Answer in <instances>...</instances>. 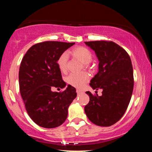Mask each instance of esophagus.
Instances as JSON below:
<instances>
[{
  "label": "esophagus",
  "mask_w": 152,
  "mask_h": 152,
  "mask_svg": "<svg viewBox=\"0 0 152 152\" xmlns=\"http://www.w3.org/2000/svg\"><path fill=\"white\" fill-rule=\"evenodd\" d=\"M76 92L78 94H81L82 92L81 91H80V90H76Z\"/></svg>",
  "instance_id": "34e87169"
}]
</instances>
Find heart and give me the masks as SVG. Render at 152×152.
<instances>
[{
	"mask_svg": "<svg viewBox=\"0 0 152 152\" xmlns=\"http://www.w3.org/2000/svg\"><path fill=\"white\" fill-rule=\"evenodd\" d=\"M71 54L74 58L78 60L83 66L85 68H89L90 64L92 59V53L88 48L83 46H80L74 48L70 51ZM67 63H68V54L66 53H62L59 56L57 60V64L59 69L62 72H66L67 70ZM89 80L88 74L86 72H80L78 74H70L67 76V83L77 88H83L85 84Z\"/></svg>",
	"mask_w": 152,
	"mask_h": 152,
	"instance_id": "b5f03b06",
	"label": "heart"
}]
</instances>
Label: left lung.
<instances>
[{
	"mask_svg": "<svg viewBox=\"0 0 152 152\" xmlns=\"http://www.w3.org/2000/svg\"><path fill=\"white\" fill-rule=\"evenodd\" d=\"M99 59V72L90 83L93 89H102V96L87 91L90 101L84 107L94 124L109 127L121 119L133 93L134 79L132 60L124 49L108 41L85 42Z\"/></svg>",
	"mask_w": 152,
	"mask_h": 152,
	"instance_id": "left-lung-1",
	"label": "left lung"
}]
</instances>
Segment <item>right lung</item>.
Instances as JSON below:
<instances>
[{
  "instance_id": "right-lung-1",
  "label": "right lung",
  "mask_w": 152,
  "mask_h": 152,
  "mask_svg": "<svg viewBox=\"0 0 152 152\" xmlns=\"http://www.w3.org/2000/svg\"><path fill=\"white\" fill-rule=\"evenodd\" d=\"M74 43H38L23 58L19 72L20 95L29 116L40 127L55 128L62 124L68 117L69 106L77 96L76 88L71 85L63 92L51 91L52 87L63 88L66 85L57 60Z\"/></svg>"
}]
</instances>
